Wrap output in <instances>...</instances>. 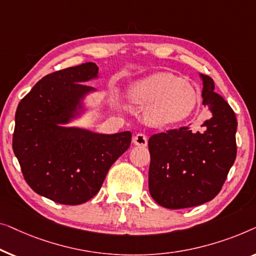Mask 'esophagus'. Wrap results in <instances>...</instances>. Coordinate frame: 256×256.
<instances>
[{
	"label": "esophagus",
	"mask_w": 256,
	"mask_h": 256,
	"mask_svg": "<svg viewBox=\"0 0 256 256\" xmlns=\"http://www.w3.org/2000/svg\"><path fill=\"white\" fill-rule=\"evenodd\" d=\"M147 138L146 134H144V133H138V134L134 136V138H133V142H134V145L136 146H142V147H145L147 146Z\"/></svg>",
	"instance_id": "34e87169"
}]
</instances>
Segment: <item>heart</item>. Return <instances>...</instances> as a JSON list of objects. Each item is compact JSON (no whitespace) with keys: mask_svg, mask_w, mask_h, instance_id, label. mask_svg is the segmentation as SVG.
<instances>
[{"mask_svg":"<svg viewBox=\"0 0 256 256\" xmlns=\"http://www.w3.org/2000/svg\"><path fill=\"white\" fill-rule=\"evenodd\" d=\"M130 95L134 103L150 104L146 118L156 126L186 120L197 104V94L192 86L169 73H158L139 81Z\"/></svg>","mask_w":256,"mask_h":256,"instance_id":"1","label":"heart"}]
</instances>
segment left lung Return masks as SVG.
<instances>
[{"mask_svg": "<svg viewBox=\"0 0 256 256\" xmlns=\"http://www.w3.org/2000/svg\"><path fill=\"white\" fill-rule=\"evenodd\" d=\"M203 80V106L211 112L200 131L189 126L153 134L148 140V188L161 206L186 208L214 200L220 192L236 156L234 111L208 75Z\"/></svg>", "mask_w": 256, "mask_h": 256, "instance_id": "obj_1", "label": "left lung"}]
</instances>
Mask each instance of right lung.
<instances>
[{
	"label": "right lung",
	"mask_w": 256,
	"mask_h": 256,
	"mask_svg": "<svg viewBox=\"0 0 256 256\" xmlns=\"http://www.w3.org/2000/svg\"><path fill=\"white\" fill-rule=\"evenodd\" d=\"M98 67L86 62L46 75L17 106L12 150L24 180L38 195L78 205L100 192L112 164L128 150L130 131L100 134L64 128L95 89L84 84Z\"/></svg>",
	"instance_id": "1"
}]
</instances>
